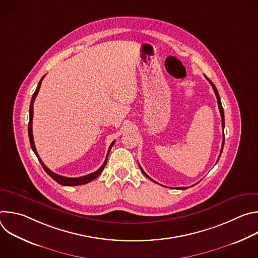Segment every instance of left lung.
<instances>
[{
    "instance_id": "left-lung-1",
    "label": "left lung",
    "mask_w": 258,
    "mask_h": 258,
    "mask_svg": "<svg viewBox=\"0 0 258 258\" xmlns=\"http://www.w3.org/2000/svg\"><path fill=\"white\" fill-rule=\"evenodd\" d=\"M206 79H207V81L209 82V84L212 86V89H213V91H214V93H215V96H216V99H217V104H218V109H219V112H220V116H222V125H223V128H225V115H224V109H223V106H222V102H220V98H219V95H218V92H217V90H216V88H215V86L213 85V83L207 78V77H205ZM224 145H225V134H224V136H223V145H222V149H220V153H219V156H218V158H217V161H218V159H219V157H220V155H222V152H223V149H224ZM140 168H141V170L143 171V173L147 176V177H149L148 175H147L146 173H145V171L142 169V167L140 166ZM152 181H154V182H156L154 179H152L151 177H149ZM194 186V185H193ZM177 189H179V190H186L187 189V187H181V188H177Z\"/></svg>"
}]
</instances>
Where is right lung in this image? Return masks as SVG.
<instances>
[{"label":"right lung","instance_id":"add662e5","mask_svg":"<svg viewBox=\"0 0 258 258\" xmlns=\"http://www.w3.org/2000/svg\"><path fill=\"white\" fill-rule=\"evenodd\" d=\"M45 78V76L42 78V80L40 81V83H39V85H38V87H36V90H35V92L33 93V95H32V98H31V101H30V106H29V122H28V137H29V142H30V146H31V149H32V151L34 152V154L36 155V157H38V159H39V161L41 162V164H42V166H43V168L45 169V171L54 179V180H56L58 183H60V185H62V186H81V185H85V183H88V182H90V181H92L93 179H95L96 177H98L100 174H101V172L103 171V169H104V167H105V165H106V163H107V159H108V155H109V152H110V150H111V148H112V146L114 145V143H115V141H113L112 143H111V145H110V147H109V149H108V152H107V155H106V158H105V161H104V163L102 164V166L97 170V171H95V172H92V173H90V174H87V175H84V176H80V177H66V176H62V175H60V174H57V173H55V172H53L52 170H50L45 164H44V162L42 161V159L40 158V156H39V154H38V152H36V149H35V146H34V142H33V135H32V117H33V102H34V99H35V97H36V95L39 94V91H40V88H41V85H42V81H43V79Z\"/></svg>","mask_w":258,"mask_h":258}]
</instances>
